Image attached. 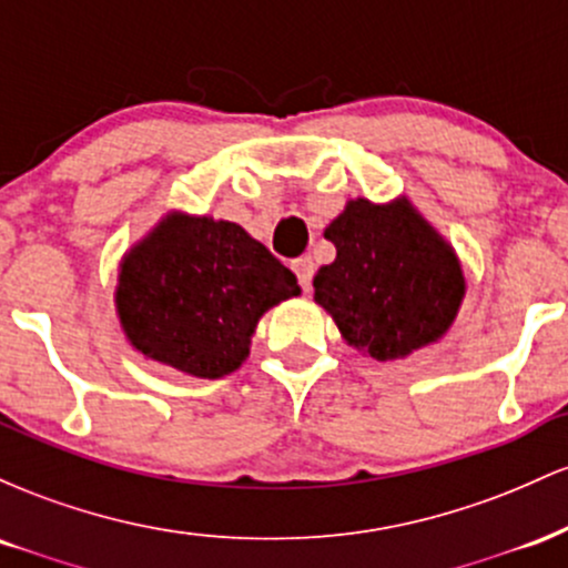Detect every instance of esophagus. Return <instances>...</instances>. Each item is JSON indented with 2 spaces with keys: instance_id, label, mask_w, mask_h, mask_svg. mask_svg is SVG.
<instances>
[{
  "instance_id": "1",
  "label": "esophagus",
  "mask_w": 568,
  "mask_h": 568,
  "mask_svg": "<svg viewBox=\"0 0 568 568\" xmlns=\"http://www.w3.org/2000/svg\"><path fill=\"white\" fill-rule=\"evenodd\" d=\"M293 272H296L298 277V285H302L304 291L312 288V275H315V264H312L310 256H302L293 262Z\"/></svg>"
}]
</instances>
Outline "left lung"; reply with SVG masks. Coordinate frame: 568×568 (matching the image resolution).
Instances as JSON below:
<instances>
[{"instance_id": "1", "label": "left lung", "mask_w": 568, "mask_h": 568, "mask_svg": "<svg viewBox=\"0 0 568 568\" xmlns=\"http://www.w3.org/2000/svg\"><path fill=\"white\" fill-rule=\"evenodd\" d=\"M325 240L336 245V258L312 280L315 302L352 347L374 361H395L446 334L465 277L452 245L408 200H352Z\"/></svg>"}]
</instances>
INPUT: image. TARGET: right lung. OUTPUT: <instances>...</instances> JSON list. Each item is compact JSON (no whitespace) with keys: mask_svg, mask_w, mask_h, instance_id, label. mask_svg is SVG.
Segmentation results:
<instances>
[{"mask_svg":"<svg viewBox=\"0 0 568 568\" xmlns=\"http://www.w3.org/2000/svg\"><path fill=\"white\" fill-rule=\"evenodd\" d=\"M296 275L240 224L171 213L120 266L116 312L135 349L200 379L243 366L258 317Z\"/></svg>","mask_w":568,"mask_h":568,"instance_id":"right-lung-1","label":"right lung"}]
</instances>
